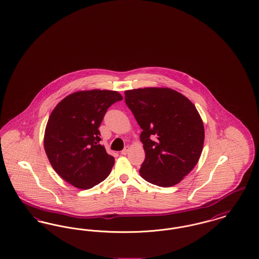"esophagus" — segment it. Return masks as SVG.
I'll use <instances>...</instances> for the list:
<instances>
[{"label": "esophagus", "instance_id": "esophagus-1", "mask_svg": "<svg viewBox=\"0 0 259 259\" xmlns=\"http://www.w3.org/2000/svg\"><path fill=\"white\" fill-rule=\"evenodd\" d=\"M129 149H130V148H129V146H126V147H125V148H124L123 149L121 150V154H122V155H126V154L128 153Z\"/></svg>", "mask_w": 259, "mask_h": 259}]
</instances>
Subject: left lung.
Here are the masks:
<instances>
[{
  "mask_svg": "<svg viewBox=\"0 0 259 259\" xmlns=\"http://www.w3.org/2000/svg\"><path fill=\"white\" fill-rule=\"evenodd\" d=\"M125 103L143 129L142 178L161 187L179 184L197 164L204 145L195 106L172 89L157 87L125 91Z\"/></svg>",
  "mask_w": 259,
  "mask_h": 259,
  "instance_id": "1",
  "label": "left lung"
}]
</instances>
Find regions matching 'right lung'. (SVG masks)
Wrapping results in <instances>:
<instances>
[{
	"instance_id": "obj_1",
	"label": "right lung",
	"mask_w": 259,
	"mask_h": 259,
	"mask_svg": "<svg viewBox=\"0 0 259 259\" xmlns=\"http://www.w3.org/2000/svg\"><path fill=\"white\" fill-rule=\"evenodd\" d=\"M122 99L116 91H78L51 112L45 149L51 166L67 183L89 189L110 175L114 158L100 145L98 128L108 109Z\"/></svg>"
}]
</instances>
